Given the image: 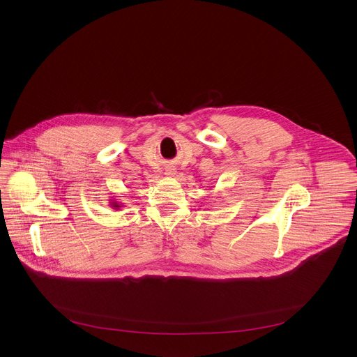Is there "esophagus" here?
I'll return each instance as SVG.
<instances>
[{
  "label": "esophagus",
  "mask_w": 357,
  "mask_h": 357,
  "mask_svg": "<svg viewBox=\"0 0 357 357\" xmlns=\"http://www.w3.org/2000/svg\"><path fill=\"white\" fill-rule=\"evenodd\" d=\"M175 172H176V169H175L174 167H169V168H167V171H165V174H167L168 176H174Z\"/></svg>",
  "instance_id": "1"
}]
</instances>
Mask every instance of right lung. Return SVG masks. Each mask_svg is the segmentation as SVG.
I'll use <instances>...</instances> for the list:
<instances>
[{"mask_svg": "<svg viewBox=\"0 0 357 357\" xmlns=\"http://www.w3.org/2000/svg\"><path fill=\"white\" fill-rule=\"evenodd\" d=\"M110 205H112L113 208H116V209H119V208H120V205H119V203H117V202H112V203H110Z\"/></svg>", "mask_w": 357, "mask_h": 357, "instance_id": "obj_1", "label": "right lung"}]
</instances>
